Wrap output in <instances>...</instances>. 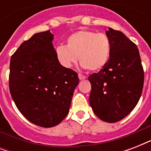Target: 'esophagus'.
<instances>
[{"label": "esophagus", "instance_id": "esophagus-1", "mask_svg": "<svg viewBox=\"0 0 151 151\" xmlns=\"http://www.w3.org/2000/svg\"><path fill=\"white\" fill-rule=\"evenodd\" d=\"M78 78L80 80H85V78H86V76L83 75L81 73H78Z\"/></svg>", "mask_w": 151, "mask_h": 151}]
</instances>
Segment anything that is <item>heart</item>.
<instances>
[{"label": "heart", "instance_id": "1", "mask_svg": "<svg viewBox=\"0 0 151 151\" xmlns=\"http://www.w3.org/2000/svg\"><path fill=\"white\" fill-rule=\"evenodd\" d=\"M111 52L110 40L105 34L91 30H79L66 38V45L55 48L59 62L70 68L77 60L83 68L90 71L99 70L107 63Z\"/></svg>", "mask_w": 151, "mask_h": 151}]
</instances>
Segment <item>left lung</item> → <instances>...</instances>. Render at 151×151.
<instances>
[{"label":"left lung","mask_w":151,"mask_h":151,"mask_svg":"<svg viewBox=\"0 0 151 151\" xmlns=\"http://www.w3.org/2000/svg\"><path fill=\"white\" fill-rule=\"evenodd\" d=\"M111 52L105 66L88 77L89 103L103 122H119L132 112L142 94L144 72L137 46L123 33L109 28Z\"/></svg>","instance_id":"8db88e82"}]
</instances>
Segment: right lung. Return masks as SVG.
I'll return each mask as SVG.
<instances>
[{"label": "right lung", "mask_w": 151, "mask_h": 151, "mask_svg": "<svg viewBox=\"0 0 151 151\" xmlns=\"http://www.w3.org/2000/svg\"><path fill=\"white\" fill-rule=\"evenodd\" d=\"M50 30L21 44L10 62L9 89L18 110L29 122L50 128L68 114L78 73L59 63Z\"/></svg>", "instance_id": "add662e5"}]
</instances>
